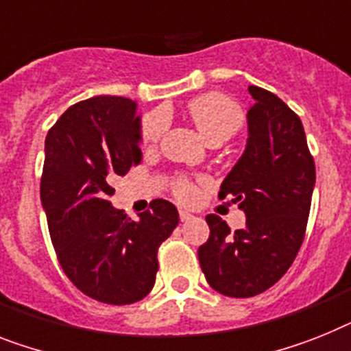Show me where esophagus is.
Masks as SVG:
<instances>
[{"label": "esophagus", "mask_w": 351, "mask_h": 351, "mask_svg": "<svg viewBox=\"0 0 351 351\" xmlns=\"http://www.w3.org/2000/svg\"><path fill=\"white\" fill-rule=\"evenodd\" d=\"M179 219H181V222H186V221H190V219H192V215H190L188 211L181 210V211H179Z\"/></svg>", "instance_id": "esophagus-1"}]
</instances>
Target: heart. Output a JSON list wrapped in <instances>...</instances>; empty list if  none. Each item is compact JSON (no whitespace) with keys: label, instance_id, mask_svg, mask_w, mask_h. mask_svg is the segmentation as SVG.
Listing matches in <instances>:
<instances>
[{"label":"heart","instance_id":"heart-1","mask_svg":"<svg viewBox=\"0 0 351 351\" xmlns=\"http://www.w3.org/2000/svg\"><path fill=\"white\" fill-rule=\"evenodd\" d=\"M188 114L208 143L226 141L237 132L244 121V112L237 104L221 93H204L188 104ZM169 127V117L163 109L152 111L141 121V143L152 149L159 143ZM172 192L179 201L190 202L197 197V184L193 179L181 176L173 179Z\"/></svg>","mask_w":351,"mask_h":351}]
</instances>
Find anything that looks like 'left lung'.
<instances>
[{"label": "left lung", "instance_id": "left-lung-1", "mask_svg": "<svg viewBox=\"0 0 351 351\" xmlns=\"http://www.w3.org/2000/svg\"><path fill=\"white\" fill-rule=\"evenodd\" d=\"M249 93L247 147L219 192L245 211V228L231 231L211 213L210 239L199 247L206 282L230 298L256 296L289 271L305 239L315 182L300 117L267 89L249 86Z\"/></svg>", "mask_w": 351, "mask_h": 351}]
</instances>
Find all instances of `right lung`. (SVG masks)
I'll use <instances>...</instances> for the list:
<instances>
[{
	"instance_id": "obj_1",
	"label": "right lung",
	"mask_w": 351,
	"mask_h": 351,
	"mask_svg": "<svg viewBox=\"0 0 351 351\" xmlns=\"http://www.w3.org/2000/svg\"><path fill=\"white\" fill-rule=\"evenodd\" d=\"M123 97L77 102L45 141L40 201L60 267L78 291L107 305L143 300L154 287L158 249L179 224L172 202L154 199L130 221L109 195L117 176L141 163L140 118Z\"/></svg>"
}]
</instances>
